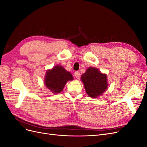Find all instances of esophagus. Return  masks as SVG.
<instances>
[{"mask_svg":"<svg viewBox=\"0 0 147 147\" xmlns=\"http://www.w3.org/2000/svg\"><path fill=\"white\" fill-rule=\"evenodd\" d=\"M80 72H78V71H76V72H75V73H74V76L75 77V78H77V79H78L79 78H80Z\"/></svg>","mask_w":147,"mask_h":147,"instance_id":"34e87169","label":"esophagus"}]
</instances>
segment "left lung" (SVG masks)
Instances as JSON below:
<instances>
[{
	"label": "left lung",
	"instance_id": "8db88e82",
	"mask_svg": "<svg viewBox=\"0 0 147 147\" xmlns=\"http://www.w3.org/2000/svg\"><path fill=\"white\" fill-rule=\"evenodd\" d=\"M81 79L88 95L92 98L101 95L108 86L107 75L94 67H89Z\"/></svg>",
	"mask_w": 147,
	"mask_h": 147
}]
</instances>
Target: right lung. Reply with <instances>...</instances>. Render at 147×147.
<instances>
[{
	"instance_id": "add662e5",
	"label": "right lung",
	"mask_w": 147,
	"mask_h": 147,
	"mask_svg": "<svg viewBox=\"0 0 147 147\" xmlns=\"http://www.w3.org/2000/svg\"><path fill=\"white\" fill-rule=\"evenodd\" d=\"M72 74L63 66L57 65L46 72L45 84L53 93H60L63 90L67 82L72 80Z\"/></svg>"
}]
</instances>
